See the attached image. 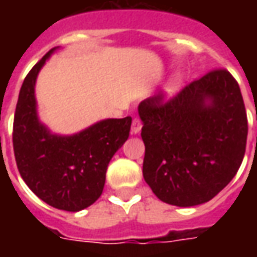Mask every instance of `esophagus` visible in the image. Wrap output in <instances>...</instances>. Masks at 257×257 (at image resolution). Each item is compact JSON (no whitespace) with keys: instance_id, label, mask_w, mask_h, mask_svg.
I'll use <instances>...</instances> for the list:
<instances>
[{"instance_id":"34e87169","label":"esophagus","mask_w":257,"mask_h":257,"mask_svg":"<svg viewBox=\"0 0 257 257\" xmlns=\"http://www.w3.org/2000/svg\"><path fill=\"white\" fill-rule=\"evenodd\" d=\"M142 131V121H140L139 118H135L134 121H132V128H131V132L134 135H138Z\"/></svg>"}]
</instances>
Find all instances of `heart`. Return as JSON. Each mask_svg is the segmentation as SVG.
Listing matches in <instances>:
<instances>
[{
  "mask_svg": "<svg viewBox=\"0 0 257 257\" xmlns=\"http://www.w3.org/2000/svg\"><path fill=\"white\" fill-rule=\"evenodd\" d=\"M180 86H182V77L179 74H175V75H172L171 78L168 79V82L164 86V92H165L167 97L176 95L179 89H180Z\"/></svg>",
  "mask_w": 257,
  "mask_h": 257,
  "instance_id": "heart-1",
  "label": "heart"
}]
</instances>
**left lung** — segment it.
<instances>
[{
  "label": "left lung",
  "mask_w": 257,
  "mask_h": 257,
  "mask_svg": "<svg viewBox=\"0 0 257 257\" xmlns=\"http://www.w3.org/2000/svg\"><path fill=\"white\" fill-rule=\"evenodd\" d=\"M139 104L146 153L143 178L158 198L176 206L208 202L241 167L248 118L238 82L217 68L162 101Z\"/></svg>",
  "instance_id": "1"
}]
</instances>
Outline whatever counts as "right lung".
Here are the masks:
<instances>
[{"label":"right lung","instance_id":"right-lung-1","mask_svg":"<svg viewBox=\"0 0 257 257\" xmlns=\"http://www.w3.org/2000/svg\"><path fill=\"white\" fill-rule=\"evenodd\" d=\"M51 49L20 88L14 119V151L20 176L33 193L56 209L78 212L103 193L108 162L126 142L132 118H108L78 134H52L37 114L36 81Z\"/></svg>","mask_w":257,"mask_h":257}]
</instances>
